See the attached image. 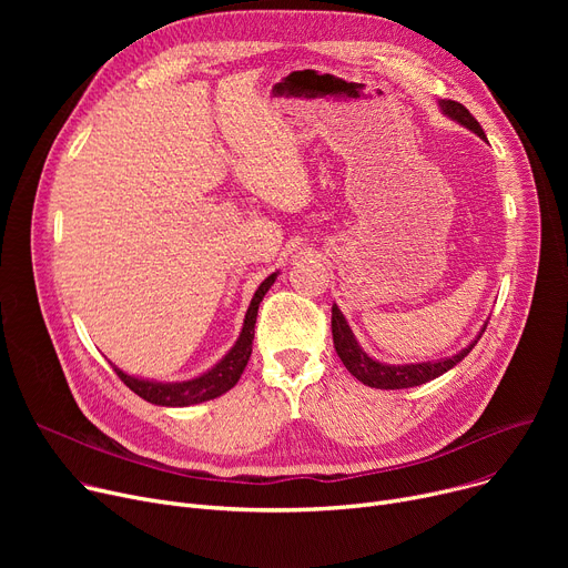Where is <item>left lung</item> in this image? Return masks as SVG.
Returning <instances> with one entry per match:
<instances>
[{"label": "left lung", "mask_w": 568, "mask_h": 568, "mask_svg": "<svg viewBox=\"0 0 568 568\" xmlns=\"http://www.w3.org/2000/svg\"><path fill=\"white\" fill-rule=\"evenodd\" d=\"M437 105H439L442 114L454 119V122H458L467 131L486 140L481 124L476 122L471 112L463 103L439 99ZM486 326H488V322L481 326V332L476 334V338L467 347H463L460 352H456L452 356H444V359H430V362H419V364H384V362L373 359L371 354L364 352L359 341H356V336L352 334L349 324H347L345 315L341 313V308L336 304L332 306V334H334V347L341 356V362L356 379L364 382L366 386H373V389H409V386H419V384H426V382L444 375L446 371H452L456 364H460L471 352V347L479 343L481 334L486 332Z\"/></svg>", "instance_id": "8db88e82"}]
</instances>
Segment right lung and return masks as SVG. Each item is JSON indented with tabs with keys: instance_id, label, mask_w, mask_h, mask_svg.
I'll return each instance as SVG.
<instances>
[{
	"instance_id": "obj_1",
	"label": "right lung",
	"mask_w": 568,
	"mask_h": 568,
	"mask_svg": "<svg viewBox=\"0 0 568 568\" xmlns=\"http://www.w3.org/2000/svg\"><path fill=\"white\" fill-rule=\"evenodd\" d=\"M278 278V272H274L272 276H266L260 287L255 290L251 306L246 311L244 317V326L239 332L236 343L230 347V352L223 356L219 364H214L209 371H204L197 377L184 379V382H159V379H146V377H138V375H129L122 368H114V373L119 375L129 389L133 394H138L140 398H144L146 403L152 405H161V407H189V405H197L204 400H214L219 396H223L225 392H230L232 386L242 377L251 352H253V338H255V322H257V306L264 300V294L268 292Z\"/></svg>"
}]
</instances>
